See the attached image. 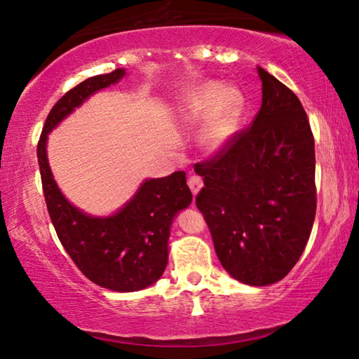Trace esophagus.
Listing matches in <instances>:
<instances>
[{"label": "esophagus", "mask_w": 359, "mask_h": 359, "mask_svg": "<svg viewBox=\"0 0 359 359\" xmlns=\"http://www.w3.org/2000/svg\"><path fill=\"white\" fill-rule=\"evenodd\" d=\"M203 179L199 177V175H190V179H188V187H190V190L193 193V196H196L198 191L203 188Z\"/></svg>", "instance_id": "obj_1"}]
</instances>
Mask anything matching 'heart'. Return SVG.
Instances as JSON below:
<instances>
[{
	"instance_id": "1",
	"label": "heart",
	"mask_w": 359,
	"mask_h": 359,
	"mask_svg": "<svg viewBox=\"0 0 359 359\" xmlns=\"http://www.w3.org/2000/svg\"><path fill=\"white\" fill-rule=\"evenodd\" d=\"M188 114L193 118H205L212 115L205 139L209 145L218 149L238 128L242 114V96L233 88L223 92L220 83H208L191 100Z\"/></svg>"
}]
</instances>
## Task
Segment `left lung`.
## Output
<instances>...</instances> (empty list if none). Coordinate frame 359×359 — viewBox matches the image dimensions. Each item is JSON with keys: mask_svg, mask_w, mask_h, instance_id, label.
Masks as SVG:
<instances>
[{"mask_svg": "<svg viewBox=\"0 0 359 359\" xmlns=\"http://www.w3.org/2000/svg\"><path fill=\"white\" fill-rule=\"evenodd\" d=\"M263 102L247 128L209 160L196 205L222 266L263 287L288 274L306 248L317 212L315 142L297 96L263 68Z\"/></svg>", "mask_w": 359, "mask_h": 359, "instance_id": "8db88e82", "label": "left lung"}]
</instances>
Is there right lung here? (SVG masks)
Returning a JSON list of instances; mask_svg holds the SVG:
<instances>
[{"label": "right lung", "instance_id": "right-lung-1", "mask_svg": "<svg viewBox=\"0 0 359 359\" xmlns=\"http://www.w3.org/2000/svg\"><path fill=\"white\" fill-rule=\"evenodd\" d=\"M125 69L90 77L66 92L48 112L38 142V163L48 215L79 271L102 288L137 291L163 276L174 215L191 203L184 171L144 182L135 198L112 217L93 218L71 205L47 163V135L90 95L120 81Z\"/></svg>", "mask_w": 359, "mask_h": 359}]
</instances>
